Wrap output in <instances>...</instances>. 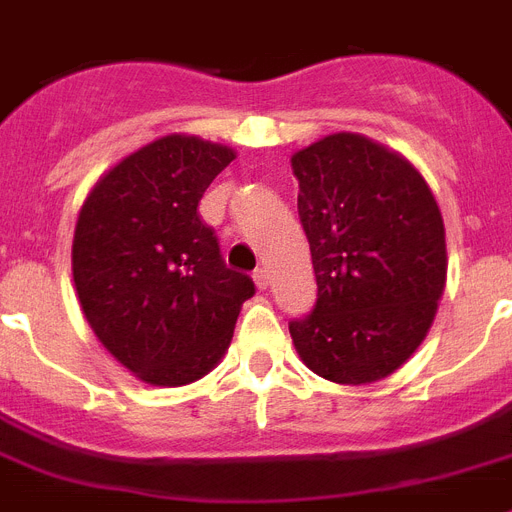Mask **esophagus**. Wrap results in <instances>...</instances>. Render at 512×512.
<instances>
[{"label":"esophagus","mask_w":512,"mask_h":512,"mask_svg":"<svg viewBox=\"0 0 512 512\" xmlns=\"http://www.w3.org/2000/svg\"><path fill=\"white\" fill-rule=\"evenodd\" d=\"M253 282H256L259 290H266V287H269V272H266L264 266H259V269L253 272Z\"/></svg>","instance_id":"esophagus-1"}]
</instances>
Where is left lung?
<instances>
[{"label":"left lung","instance_id":"left-lung-1","mask_svg":"<svg viewBox=\"0 0 512 512\" xmlns=\"http://www.w3.org/2000/svg\"><path fill=\"white\" fill-rule=\"evenodd\" d=\"M290 163L318 285L292 342L326 381H381L425 339L443 295L438 202L412 163L360 134L323 137Z\"/></svg>","mask_w":512,"mask_h":512}]
</instances>
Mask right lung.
<instances>
[{
	"label": "right lung",
	"instance_id": "add662e5",
	"mask_svg": "<svg viewBox=\"0 0 512 512\" xmlns=\"http://www.w3.org/2000/svg\"><path fill=\"white\" fill-rule=\"evenodd\" d=\"M235 152L170 137L124 157L82 204L72 272L87 323L152 386L207 375L256 287L227 269L199 202Z\"/></svg>",
	"mask_w": 512,
	"mask_h": 512
}]
</instances>
